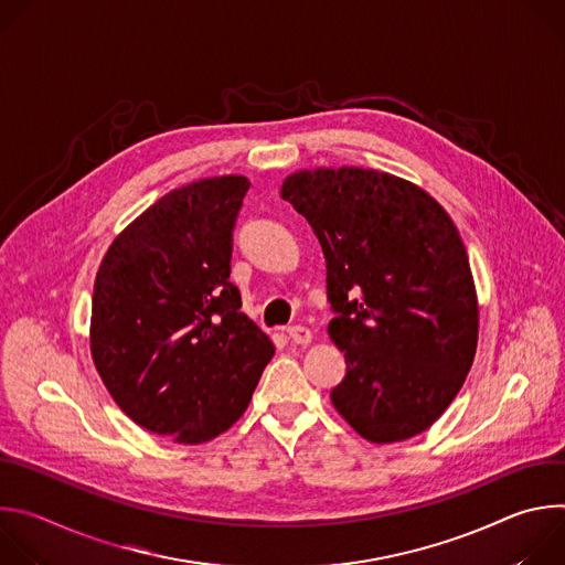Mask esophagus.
Listing matches in <instances>:
<instances>
[{"label": "esophagus", "mask_w": 565, "mask_h": 565, "mask_svg": "<svg viewBox=\"0 0 565 565\" xmlns=\"http://www.w3.org/2000/svg\"><path fill=\"white\" fill-rule=\"evenodd\" d=\"M286 333L295 344H310L312 342V331L306 329V327H288Z\"/></svg>", "instance_id": "1"}]
</instances>
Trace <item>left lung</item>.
<instances>
[{
    "label": "left lung",
    "instance_id": "left-lung-1",
    "mask_svg": "<svg viewBox=\"0 0 565 565\" xmlns=\"http://www.w3.org/2000/svg\"><path fill=\"white\" fill-rule=\"evenodd\" d=\"M327 257L329 324L347 375L333 407L366 440L429 429L458 395L478 344V299L462 238L423 188L364 168L286 177Z\"/></svg>",
    "mask_w": 565,
    "mask_h": 565
}]
</instances>
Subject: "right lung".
<instances>
[{
  "label": "right lung",
  "mask_w": 565,
  "mask_h": 565,
  "mask_svg": "<svg viewBox=\"0 0 565 565\" xmlns=\"http://www.w3.org/2000/svg\"><path fill=\"white\" fill-rule=\"evenodd\" d=\"M248 188L230 174L168 192L111 241L96 275L94 364L136 425L174 443L230 429L275 355L230 281Z\"/></svg>",
  "instance_id": "add662e5"
}]
</instances>
